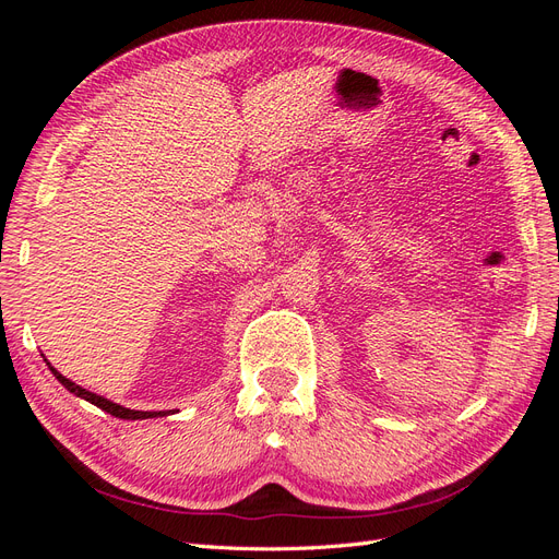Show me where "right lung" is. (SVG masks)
<instances>
[{"label": "right lung", "mask_w": 559, "mask_h": 559, "mask_svg": "<svg viewBox=\"0 0 559 559\" xmlns=\"http://www.w3.org/2000/svg\"><path fill=\"white\" fill-rule=\"evenodd\" d=\"M44 361L50 368V373L56 376V380L67 389V392H72L74 396L97 405V408H103L105 413H109L114 417H121V419H151V417H165V415H173L175 413V411H130V408H123V405H118V403H114V401H109L105 396H97V394L88 392V389H83L76 382H72L70 378H64L62 373H58L53 366L48 364V359H44Z\"/></svg>", "instance_id": "right-lung-1"}]
</instances>
